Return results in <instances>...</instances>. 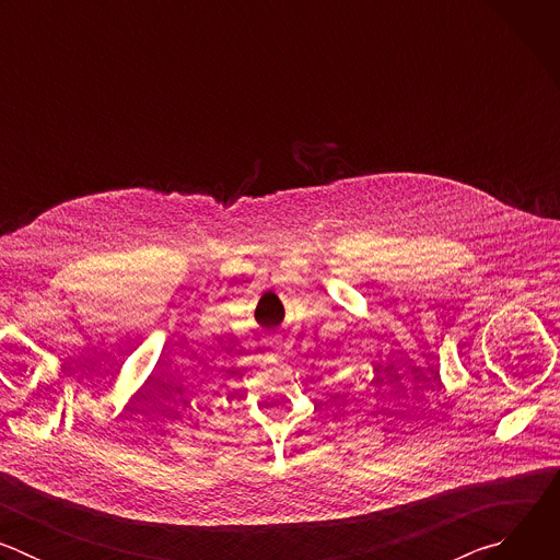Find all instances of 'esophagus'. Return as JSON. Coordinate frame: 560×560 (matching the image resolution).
<instances>
[{"mask_svg":"<svg viewBox=\"0 0 560 560\" xmlns=\"http://www.w3.org/2000/svg\"><path fill=\"white\" fill-rule=\"evenodd\" d=\"M264 343H266V348L272 352V354H281L283 352V339L279 337V335H270V337H266L264 339Z\"/></svg>","mask_w":560,"mask_h":560,"instance_id":"34e87169","label":"esophagus"}]
</instances>
